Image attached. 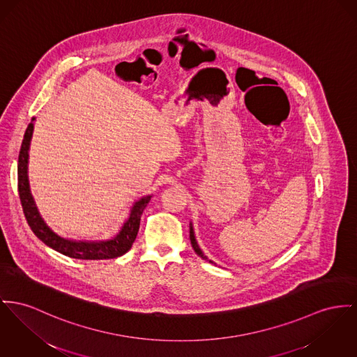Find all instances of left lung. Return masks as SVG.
<instances>
[{"instance_id":"left-lung-1","label":"left lung","mask_w":357,"mask_h":357,"mask_svg":"<svg viewBox=\"0 0 357 357\" xmlns=\"http://www.w3.org/2000/svg\"><path fill=\"white\" fill-rule=\"evenodd\" d=\"M190 243H192V248H193V250L196 252V255H197V256H200L203 260L210 261L213 264L214 261H211V260H210V259L203 253V250L200 249V246H199V243H197V241H196V237H195V230H193V223H192V222L190 223Z\"/></svg>"}]
</instances>
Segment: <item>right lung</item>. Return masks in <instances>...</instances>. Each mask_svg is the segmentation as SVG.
Here are the masks:
<instances>
[{"instance_id":"obj_1","label":"right lung","mask_w":357,"mask_h":357,"mask_svg":"<svg viewBox=\"0 0 357 357\" xmlns=\"http://www.w3.org/2000/svg\"><path fill=\"white\" fill-rule=\"evenodd\" d=\"M35 120H36L35 118H32L25 130L24 139L22 143L19 162H17L19 195H20L26 222L31 230L33 231V234L51 249L68 257L78 259V260H109V259H116L126 255L131 249L137 238L143 210L149 204L151 195L142 196L141 199L134 202L128 218L126 219V222L120 227L119 233L115 237L101 239V241H85V239L78 241V239L59 236L48 226L47 222L40 214L29 185L28 162H29V147H31V139L33 134Z\"/></svg>"}]
</instances>
